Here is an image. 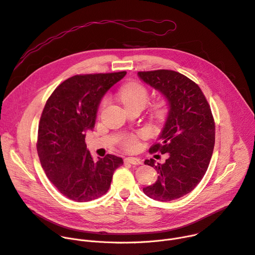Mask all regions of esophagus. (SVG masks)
Returning <instances> with one entry per match:
<instances>
[{
    "label": "esophagus",
    "instance_id": "obj_1",
    "mask_svg": "<svg viewBox=\"0 0 255 255\" xmlns=\"http://www.w3.org/2000/svg\"><path fill=\"white\" fill-rule=\"evenodd\" d=\"M126 163H129L131 165H140L142 161L140 158H137V157H132V156H128L124 159Z\"/></svg>",
    "mask_w": 255,
    "mask_h": 255
}]
</instances>
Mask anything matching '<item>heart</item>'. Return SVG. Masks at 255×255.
I'll list each match as a JSON object with an SVG mask.
<instances>
[{
    "mask_svg": "<svg viewBox=\"0 0 255 255\" xmlns=\"http://www.w3.org/2000/svg\"><path fill=\"white\" fill-rule=\"evenodd\" d=\"M118 96L121 102L127 109L141 108L143 109L148 102L149 91L140 82L132 81L122 86ZM106 101L102 103V108L105 106ZM149 112L152 117L156 120L163 119L169 112V103L165 98H160L149 106ZM123 147L126 150H135L138 147V139L135 135L127 136L123 141Z\"/></svg>",
    "mask_w": 255,
    "mask_h": 255,
    "instance_id": "obj_1",
    "label": "heart"
}]
</instances>
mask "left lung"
I'll list each match as a JSON object with an SVG mask.
<instances>
[{
  "label": "left lung",
  "mask_w": 255,
  "mask_h": 255,
  "mask_svg": "<svg viewBox=\"0 0 255 255\" xmlns=\"http://www.w3.org/2000/svg\"><path fill=\"white\" fill-rule=\"evenodd\" d=\"M145 83L163 95L170 106L165 127L149 152L168 153L164 164L145 159L158 176L143 192L158 201H171L191 192L203 178L213 155L216 126L200 87L173 70L140 71Z\"/></svg>",
  "instance_id": "8db88e82"
}]
</instances>
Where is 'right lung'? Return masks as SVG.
I'll use <instances>...</instances> for the list:
<instances>
[{
	"instance_id": "obj_1",
	"label": "right lung",
	"mask_w": 255,
	"mask_h": 255,
	"mask_svg": "<svg viewBox=\"0 0 255 255\" xmlns=\"http://www.w3.org/2000/svg\"><path fill=\"white\" fill-rule=\"evenodd\" d=\"M126 71L79 74L63 81L48 99L40 116L36 149L41 167L66 197L90 201L108 192L122 157L92 158L85 132L92 130L101 100Z\"/></svg>"
}]
</instances>
